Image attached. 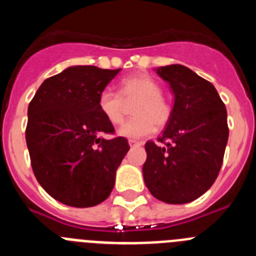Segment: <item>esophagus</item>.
I'll list each match as a JSON object with an SVG mask.
<instances>
[{
	"instance_id": "1",
	"label": "esophagus",
	"mask_w": 256,
	"mask_h": 256,
	"mask_svg": "<svg viewBox=\"0 0 256 256\" xmlns=\"http://www.w3.org/2000/svg\"><path fill=\"white\" fill-rule=\"evenodd\" d=\"M128 144H130V148H134V146H141V142H138V141H134V140H130V141H128Z\"/></svg>"
}]
</instances>
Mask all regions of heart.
Wrapping results in <instances>:
<instances>
[{
	"label": "heart",
	"instance_id": "1",
	"mask_svg": "<svg viewBox=\"0 0 256 256\" xmlns=\"http://www.w3.org/2000/svg\"><path fill=\"white\" fill-rule=\"evenodd\" d=\"M162 87L148 74H137L122 79L119 94L104 90L97 98V108L112 126L120 124L124 118V102L138 100L133 108L130 120L118 130V134L130 140H140L155 132V124L165 126L172 116V108L162 96Z\"/></svg>",
	"mask_w": 256,
	"mask_h": 256
}]
</instances>
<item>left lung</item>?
Listing matches in <instances>:
<instances>
[{
  "mask_svg": "<svg viewBox=\"0 0 256 256\" xmlns=\"http://www.w3.org/2000/svg\"><path fill=\"white\" fill-rule=\"evenodd\" d=\"M174 96L172 116L158 146L146 142L144 180L166 204H186L216 182L228 141L227 110L216 87L183 65L156 69Z\"/></svg>",
  "mask_w": 256,
  "mask_h": 256,
  "instance_id": "8db88e82",
  "label": "left lung"
}]
</instances>
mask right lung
<instances>
[{
  "label": "right lung",
  "instance_id": "obj_1",
  "mask_svg": "<svg viewBox=\"0 0 256 256\" xmlns=\"http://www.w3.org/2000/svg\"><path fill=\"white\" fill-rule=\"evenodd\" d=\"M120 69L69 66L47 78L28 106L26 140L32 168L50 196L74 208L108 198L115 173L130 150L97 108V98Z\"/></svg>",
  "mask_w": 256,
  "mask_h": 256
}]
</instances>
